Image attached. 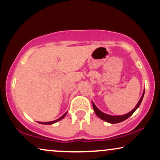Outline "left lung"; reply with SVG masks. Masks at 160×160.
<instances>
[{"label": "left lung", "mask_w": 160, "mask_h": 160, "mask_svg": "<svg viewBox=\"0 0 160 160\" xmlns=\"http://www.w3.org/2000/svg\"><path fill=\"white\" fill-rule=\"evenodd\" d=\"M144 92H143L142 95H141L140 100H139V102H138V104H136V106H135V108H134L132 111H131L129 112V113H126V114H125V115H121V116L108 115V114H107V113H104L102 111H101L100 110H99L98 108H97L96 106H95V104L92 102L93 109H94V111H95V114L98 116L99 118L102 119V120H103L104 121H106V122H110V123H112V124L118 123V122H122V121L126 120V119H128V117H130V116H132V115L133 114L134 112L136 111L137 108H138L139 106H140L141 102H142V99H143V97H144Z\"/></svg>", "instance_id": "left-lung-1"}]
</instances>
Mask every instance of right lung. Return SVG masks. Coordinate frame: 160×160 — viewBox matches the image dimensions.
Returning <instances> with one entry per match:
<instances>
[{
    "label": "right lung",
    "mask_w": 160,
    "mask_h": 160,
    "mask_svg": "<svg viewBox=\"0 0 160 160\" xmlns=\"http://www.w3.org/2000/svg\"><path fill=\"white\" fill-rule=\"evenodd\" d=\"M67 114V112H66V113H65V114H64L63 116H62L61 117H60V118H58V120H54V121H51V122H39V123H40V124H45V125H50V124H52V123H55V122H58V121H59V120H61L62 119H63L64 117H65V115Z\"/></svg>",
    "instance_id": "add662e5"
}]
</instances>
